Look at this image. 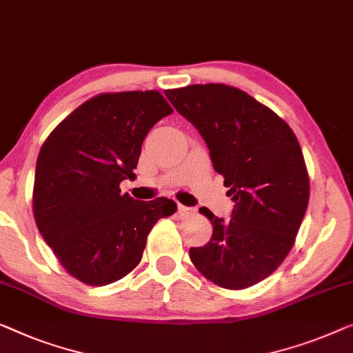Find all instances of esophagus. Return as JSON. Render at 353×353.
Masks as SVG:
<instances>
[{"instance_id":"1","label":"esophagus","mask_w":353,"mask_h":353,"mask_svg":"<svg viewBox=\"0 0 353 353\" xmlns=\"http://www.w3.org/2000/svg\"><path fill=\"white\" fill-rule=\"evenodd\" d=\"M176 213H178V218H186V216H189V214L192 213V208H189L186 205H181V203H178Z\"/></svg>"}]
</instances>
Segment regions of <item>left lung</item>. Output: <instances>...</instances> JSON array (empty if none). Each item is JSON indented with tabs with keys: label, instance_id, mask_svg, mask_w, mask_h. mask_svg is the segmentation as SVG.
Wrapping results in <instances>:
<instances>
[{
	"label": "left lung",
	"instance_id": "1",
	"mask_svg": "<svg viewBox=\"0 0 353 353\" xmlns=\"http://www.w3.org/2000/svg\"><path fill=\"white\" fill-rule=\"evenodd\" d=\"M196 127L234 202L231 219L201 208L210 242L189 250L208 280L242 290L269 277L294 243L309 203V176L293 130L247 92L226 84L165 90Z\"/></svg>",
	"mask_w": 353,
	"mask_h": 353
}]
</instances>
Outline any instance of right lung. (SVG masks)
<instances>
[{
  "label": "right lung",
  "mask_w": 353,
  "mask_h": 353,
  "mask_svg": "<svg viewBox=\"0 0 353 353\" xmlns=\"http://www.w3.org/2000/svg\"><path fill=\"white\" fill-rule=\"evenodd\" d=\"M170 105L157 90L101 94L76 108L41 148L33 214L46 243L81 282L103 287L140 263L157 219L176 210L167 197L121 194L135 175L148 132Z\"/></svg>",
  "instance_id": "obj_1"
}]
</instances>
